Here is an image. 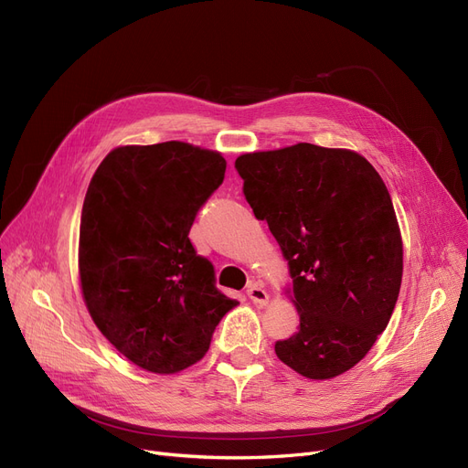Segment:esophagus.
<instances>
[{
    "label": "esophagus",
    "mask_w": 468,
    "mask_h": 468,
    "mask_svg": "<svg viewBox=\"0 0 468 468\" xmlns=\"http://www.w3.org/2000/svg\"><path fill=\"white\" fill-rule=\"evenodd\" d=\"M248 297L255 305H267V302H269L267 290L263 288V284H259V282H251L248 286Z\"/></svg>",
    "instance_id": "obj_1"
}]
</instances>
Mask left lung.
Masks as SVG:
<instances>
[{
    "mask_svg": "<svg viewBox=\"0 0 468 468\" xmlns=\"http://www.w3.org/2000/svg\"><path fill=\"white\" fill-rule=\"evenodd\" d=\"M244 196L288 259L299 328L278 359L326 380L357 365L389 323L403 274L394 203L347 149L297 144L236 159Z\"/></svg>",
    "mask_w": 468,
    "mask_h": 468,
    "instance_id": "left-lung-1",
    "label": "left lung"
}]
</instances>
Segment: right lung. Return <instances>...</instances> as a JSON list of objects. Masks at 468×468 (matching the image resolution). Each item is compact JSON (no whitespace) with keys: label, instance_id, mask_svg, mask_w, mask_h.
Returning <instances> with one entry per match:
<instances>
[{"label":"right lung","instance_id":"add662e5","mask_svg":"<svg viewBox=\"0 0 468 468\" xmlns=\"http://www.w3.org/2000/svg\"><path fill=\"white\" fill-rule=\"evenodd\" d=\"M224 171L220 154L184 142L126 145L88 186L79 246L84 302L105 338L149 372L197 363L238 305L190 241Z\"/></svg>","mask_w":468,"mask_h":468}]
</instances>
